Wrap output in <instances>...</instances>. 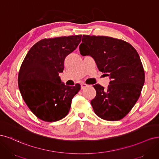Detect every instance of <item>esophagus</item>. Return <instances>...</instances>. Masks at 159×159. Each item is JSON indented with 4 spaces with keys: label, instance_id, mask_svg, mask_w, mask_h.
<instances>
[{
    "label": "esophagus",
    "instance_id": "34e87169",
    "mask_svg": "<svg viewBox=\"0 0 159 159\" xmlns=\"http://www.w3.org/2000/svg\"><path fill=\"white\" fill-rule=\"evenodd\" d=\"M88 86H89L88 84H86L85 83H82L81 84V89H85L86 87H87Z\"/></svg>",
    "mask_w": 159,
    "mask_h": 159
}]
</instances>
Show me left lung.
Returning <instances> with one entry per match:
<instances>
[{
    "mask_svg": "<svg viewBox=\"0 0 159 159\" xmlns=\"http://www.w3.org/2000/svg\"><path fill=\"white\" fill-rule=\"evenodd\" d=\"M82 42L80 54L91 56L111 79L106 89L94 86L96 95L90 103L95 114L107 121L121 120L139 99L145 83L139 54L130 43L111 37L84 35Z\"/></svg>",
    "mask_w": 159,
    "mask_h": 159,
    "instance_id": "obj_1",
    "label": "left lung"
}]
</instances>
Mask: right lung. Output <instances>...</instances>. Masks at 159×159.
<instances>
[{
	"instance_id": "add662e5",
	"label": "right lung",
	"mask_w": 159,
	"mask_h": 159,
	"mask_svg": "<svg viewBox=\"0 0 159 159\" xmlns=\"http://www.w3.org/2000/svg\"><path fill=\"white\" fill-rule=\"evenodd\" d=\"M82 35L43 39L29 50L20 66L18 86L29 109L44 121H57L68 114L80 85H65L59 73L65 57L77 48Z\"/></svg>"
}]
</instances>
